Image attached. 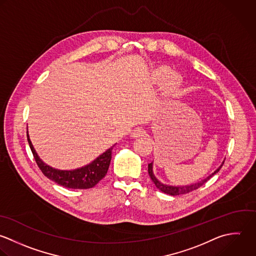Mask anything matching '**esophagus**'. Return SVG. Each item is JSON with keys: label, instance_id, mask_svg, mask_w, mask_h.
<instances>
[{"label": "esophagus", "instance_id": "34e87169", "mask_svg": "<svg viewBox=\"0 0 256 256\" xmlns=\"http://www.w3.org/2000/svg\"><path fill=\"white\" fill-rule=\"evenodd\" d=\"M144 134H146V132H144V130L142 128H136L134 130H132V132L130 136H132V138H136L144 136Z\"/></svg>", "mask_w": 256, "mask_h": 256}]
</instances>
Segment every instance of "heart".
Returning a JSON list of instances; mask_svg holds the SVG:
<instances>
[{"instance_id":"b5f03b06","label":"heart","mask_w":256,"mask_h":256,"mask_svg":"<svg viewBox=\"0 0 256 256\" xmlns=\"http://www.w3.org/2000/svg\"><path fill=\"white\" fill-rule=\"evenodd\" d=\"M170 70L166 66H162L158 70L156 76L158 78H162L164 76H166L168 74H170ZM180 78L178 74H172L170 76H168V78L166 80L164 86V92L166 96H174L176 94H178V90H180Z\"/></svg>"}]
</instances>
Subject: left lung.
Segmentation results:
<instances>
[{"label":"left lung","mask_w":256,"mask_h":256,"mask_svg":"<svg viewBox=\"0 0 256 256\" xmlns=\"http://www.w3.org/2000/svg\"><path fill=\"white\" fill-rule=\"evenodd\" d=\"M224 162L222 164V166L214 172H212L210 176H208L206 178L194 184H190V186H168V184H162L154 174V172H152V162L148 164V174L150 176V180L154 182V184H156V186L162 190V192L166 194H170V196H180V194H188L192 190H196L198 188H200V186H202L208 180H210V178H212L216 174H218L220 172V170L222 168V166H224Z\"/></svg>","instance_id":"1"}]
</instances>
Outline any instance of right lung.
<instances>
[{
	"mask_svg": "<svg viewBox=\"0 0 256 256\" xmlns=\"http://www.w3.org/2000/svg\"><path fill=\"white\" fill-rule=\"evenodd\" d=\"M26 138L34 160L44 176L64 188L72 190L92 188L106 176L112 160V152L114 146V144L110 148L86 166L74 170H60L46 164L36 154L30 140L28 134H26Z\"/></svg>",
	"mask_w": 256,
	"mask_h": 256,
	"instance_id": "1",
	"label": "right lung"
}]
</instances>
